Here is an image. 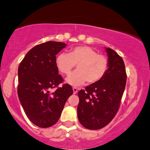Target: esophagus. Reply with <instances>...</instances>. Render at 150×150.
Listing matches in <instances>:
<instances>
[{"mask_svg": "<svg viewBox=\"0 0 150 150\" xmlns=\"http://www.w3.org/2000/svg\"><path fill=\"white\" fill-rule=\"evenodd\" d=\"M73 93H74V94H75V93H77V91H78V88L73 87Z\"/></svg>", "mask_w": 150, "mask_h": 150, "instance_id": "1", "label": "esophagus"}]
</instances>
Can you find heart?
Listing matches in <instances>:
<instances>
[{"mask_svg": "<svg viewBox=\"0 0 150 150\" xmlns=\"http://www.w3.org/2000/svg\"><path fill=\"white\" fill-rule=\"evenodd\" d=\"M55 64L59 71L67 76L77 65V71L66 80L73 86L81 85L86 81L89 84L98 82L108 69L107 57L88 46H77L70 49L68 54H59L56 57Z\"/></svg>", "mask_w": 150, "mask_h": 150, "instance_id": "b5f03b06", "label": "heart"}]
</instances>
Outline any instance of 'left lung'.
<instances>
[{
  "label": "left lung",
  "mask_w": 150,
  "mask_h": 150,
  "mask_svg": "<svg viewBox=\"0 0 150 150\" xmlns=\"http://www.w3.org/2000/svg\"><path fill=\"white\" fill-rule=\"evenodd\" d=\"M108 69L98 82L78 92L77 117L86 129H102L112 120L120 108L127 82V73L122 58L110 48H106Z\"/></svg>",
  "instance_id": "obj_1"
}]
</instances>
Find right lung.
Returning a JSON list of instances; mask_svg holds the SVG:
<instances>
[{"mask_svg":"<svg viewBox=\"0 0 150 150\" xmlns=\"http://www.w3.org/2000/svg\"><path fill=\"white\" fill-rule=\"evenodd\" d=\"M66 45L54 41L38 45L28 52L18 68L19 100L28 118L39 127H50L57 123L73 93L70 84L59 86L64 79L56 66V55ZM53 88L57 89L52 93Z\"/></svg>","mask_w":150,"mask_h":150,"instance_id":"1","label":"right lung"}]
</instances>
